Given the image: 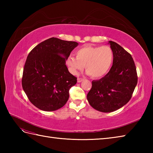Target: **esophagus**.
Masks as SVG:
<instances>
[{
	"label": "esophagus",
	"mask_w": 153,
	"mask_h": 153,
	"mask_svg": "<svg viewBox=\"0 0 153 153\" xmlns=\"http://www.w3.org/2000/svg\"><path fill=\"white\" fill-rule=\"evenodd\" d=\"M83 80V78H81V77H77V82H78V83L82 82Z\"/></svg>",
	"instance_id": "esophagus-1"
}]
</instances>
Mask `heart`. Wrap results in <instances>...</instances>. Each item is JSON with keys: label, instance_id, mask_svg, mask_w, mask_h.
<instances>
[{"label": "heart", "instance_id": "obj_1", "mask_svg": "<svg viewBox=\"0 0 153 153\" xmlns=\"http://www.w3.org/2000/svg\"><path fill=\"white\" fill-rule=\"evenodd\" d=\"M76 57L70 56L67 65L71 73L76 75L85 66L86 72L93 78L105 76L112 66L114 53L107 45H85L75 51Z\"/></svg>", "mask_w": 153, "mask_h": 153}]
</instances>
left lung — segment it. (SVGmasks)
<instances>
[{"label": "left lung", "mask_w": 153, "mask_h": 153, "mask_svg": "<svg viewBox=\"0 0 153 153\" xmlns=\"http://www.w3.org/2000/svg\"><path fill=\"white\" fill-rule=\"evenodd\" d=\"M113 51L112 66L105 76L93 80L87 95L93 108L111 112L122 108L131 99L137 83V70L131 55L114 41H109Z\"/></svg>", "instance_id": "1"}]
</instances>
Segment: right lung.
<instances>
[{"mask_svg": "<svg viewBox=\"0 0 153 153\" xmlns=\"http://www.w3.org/2000/svg\"><path fill=\"white\" fill-rule=\"evenodd\" d=\"M78 43L52 37L35 47L24 65L22 87L30 101L44 111L62 108L69 98V91L77 83L66 60Z\"/></svg>", "mask_w": 153, "mask_h": 153, "instance_id": "add662e5", "label": "right lung"}]
</instances>
